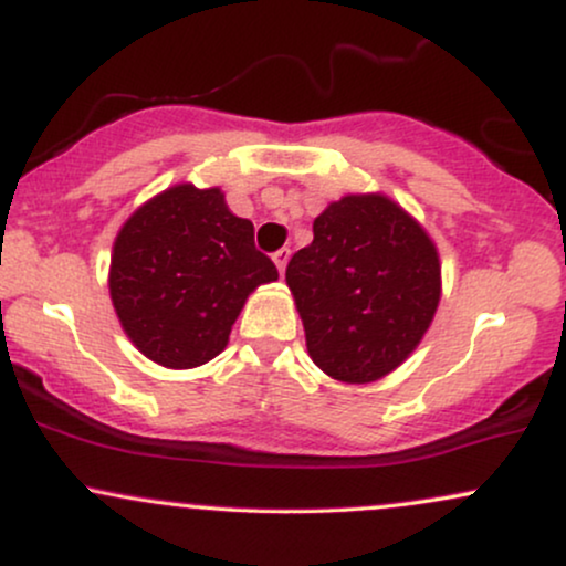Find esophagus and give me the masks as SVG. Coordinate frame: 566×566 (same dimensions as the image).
<instances>
[{"mask_svg":"<svg viewBox=\"0 0 566 566\" xmlns=\"http://www.w3.org/2000/svg\"><path fill=\"white\" fill-rule=\"evenodd\" d=\"M287 261H290V250H287V247H282V250L274 252V263H276L279 274H284V269H287Z\"/></svg>","mask_w":566,"mask_h":566,"instance_id":"1","label":"esophagus"}]
</instances>
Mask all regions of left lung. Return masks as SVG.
Instances as JSON below:
<instances>
[{
    "label": "left lung",
    "instance_id": "8db88e82",
    "mask_svg": "<svg viewBox=\"0 0 566 566\" xmlns=\"http://www.w3.org/2000/svg\"><path fill=\"white\" fill-rule=\"evenodd\" d=\"M287 287L314 365L340 382H375L418 348L441 301L428 231L386 193H348L314 220Z\"/></svg>",
    "mask_w": 566,
    "mask_h": 566
}]
</instances>
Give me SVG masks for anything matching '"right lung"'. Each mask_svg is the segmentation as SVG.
<instances>
[{
  "label": "right lung",
  "instance_id": "1",
  "mask_svg": "<svg viewBox=\"0 0 566 566\" xmlns=\"http://www.w3.org/2000/svg\"><path fill=\"white\" fill-rule=\"evenodd\" d=\"M279 271L220 188L170 186L114 239L108 292L133 346L167 369L216 359L250 292Z\"/></svg>",
  "mask_w": 566,
  "mask_h": 566
}]
</instances>
